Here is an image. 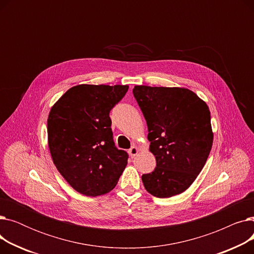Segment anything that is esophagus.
<instances>
[{"mask_svg": "<svg viewBox=\"0 0 254 254\" xmlns=\"http://www.w3.org/2000/svg\"><path fill=\"white\" fill-rule=\"evenodd\" d=\"M139 152V148L137 147V146H131V147L128 149V153L131 157H134L137 155V153Z\"/></svg>", "mask_w": 254, "mask_h": 254, "instance_id": "1", "label": "esophagus"}]
</instances>
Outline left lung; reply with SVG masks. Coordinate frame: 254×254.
<instances>
[{"instance_id": "left-lung-1", "label": "left lung", "mask_w": 254, "mask_h": 254, "mask_svg": "<svg viewBox=\"0 0 254 254\" xmlns=\"http://www.w3.org/2000/svg\"><path fill=\"white\" fill-rule=\"evenodd\" d=\"M132 93L156 159L154 171L142 175L145 189L162 198L179 194L201 173L212 148L208 106L186 88L137 85Z\"/></svg>"}]
</instances>
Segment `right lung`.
<instances>
[{
  "label": "right lung",
  "instance_id": "right-lung-1",
  "mask_svg": "<svg viewBox=\"0 0 254 254\" xmlns=\"http://www.w3.org/2000/svg\"><path fill=\"white\" fill-rule=\"evenodd\" d=\"M127 85L80 84L70 88L52 107L48 146L61 175L78 192L97 196L114 189L128 154L113 141V107Z\"/></svg>",
  "mask_w": 254,
  "mask_h": 254
}]
</instances>
